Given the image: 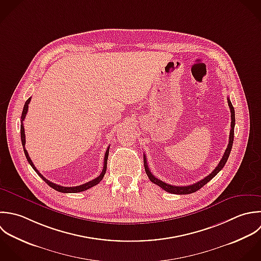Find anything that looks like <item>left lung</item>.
<instances>
[{
  "label": "left lung",
  "mask_w": 261,
  "mask_h": 261,
  "mask_svg": "<svg viewBox=\"0 0 261 261\" xmlns=\"http://www.w3.org/2000/svg\"><path fill=\"white\" fill-rule=\"evenodd\" d=\"M228 103H229V107H230V110H231V131H230V137H229V144L227 146V149L221 160V162L219 163V165L217 166V168L208 175L206 176L204 179L198 181L197 183H194L192 185H188V186H173V185H170L168 183H165L161 180H159L158 178H155L151 172L149 171L148 169V166H147V162H146V156L145 154L143 155L144 158V169H145V173L146 175L148 176L149 180L160 186L161 188H163L165 191L167 192H170V193H173V194H190V193H194L196 191H198L200 188H202L206 183H208L226 165L228 159H229V155H230V152L232 150V146H233V141H234V128H235V110H234V107L231 102V100L228 98Z\"/></svg>",
  "instance_id": "obj_1"
}]
</instances>
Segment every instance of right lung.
Here are the masks:
<instances>
[{
	"label": "right lung",
	"mask_w": 261,
	"mask_h": 261,
	"mask_svg": "<svg viewBox=\"0 0 261 261\" xmlns=\"http://www.w3.org/2000/svg\"><path fill=\"white\" fill-rule=\"evenodd\" d=\"M30 99H31V97H29L26 101H25V105H24V107H23V111H22V116H21V126H20V133H21V142H22V146H23V150H24V153H25V156H26V159H27V161H28V163H29V165L32 167V169L38 174V176L49 186V187H51L53 189H55V190H57V191H59V192H62V193H77V192H82V191H85V190H87V189H89V188H91V187H93V186H95L96 184H98L101 180H102V178H103V176H105V174H106V171H107V164H108V156H109V150H110V146L108 147V149H107V151H106V153H105V160H103V169H102V172L100 173V175L98 176V177H96L95 179H93V180H91V181H89V182H87V183H85V184H82V185H79V186H75V187H64V186H61V185H58V184H55V183H53V182H50V181H48L47 179H45L39 172H38V170L34 167V165H33V163H32V161L30 160V158H29V155H28V152H27V150L25 149V132H24V126H23V121H24V119H25V117H26V114H27V111H28V105H29V102H30Z\"/></svg>",
	"instance_id": "1"
}]
</instances>
